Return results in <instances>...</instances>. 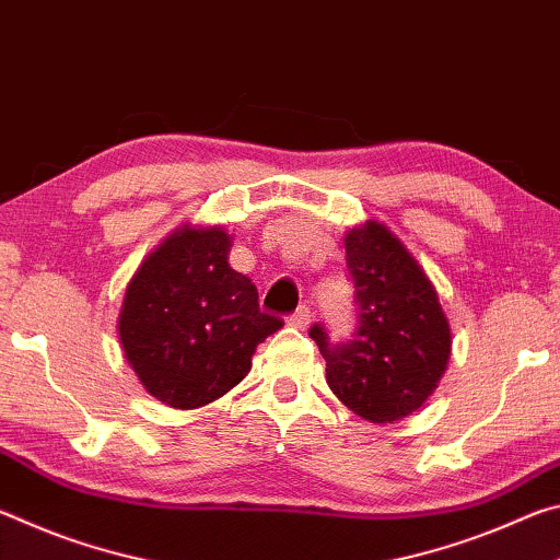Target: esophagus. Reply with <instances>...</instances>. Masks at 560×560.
I'll list each match as a JSON object with an SVG mask.
<instances>
[{"instance_id": "obj_1", "label": "esophagus", "mask_w": 560, "mask_h": 560, "mask_svg": "<svg viewBox=\"0 0 560 560\" xmlns=\"http://www.w3.org/2000/svg\"><path fill=\"white\" fill-rule=\"evenodd\" d=\"M287 324H289L291 328H299V330L308 328V324H311V308H308V306H299V308L293 311V314L287 318Z\"/></svg>"}]
</instances>
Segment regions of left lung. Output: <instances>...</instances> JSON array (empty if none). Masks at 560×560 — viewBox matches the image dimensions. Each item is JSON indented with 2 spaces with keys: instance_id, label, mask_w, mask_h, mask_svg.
Wrapping results in <instances>:
<instances>
[{
  "instance_id": "left-lung-1",
  "label": "left lung",
  "mask_w": 560,
  "mask_h": 560,
  "mask_svg": "<svg viewBox=\"0 0 560 560\" xmlns=\"http://www.w3.org/2000/svg\"><path fill=\"white\" fill-rule=\"evenodd\" d=\"M358 326L334 343L311 326L326 381L348 410L375 424L412 415L434 393L452 353L450 320L428 273L385 224L368 220L346 234Z\"/></svg>"
}]
</instances>
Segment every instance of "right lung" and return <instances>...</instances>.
Returning <instances> with one entry per match:
<instances>
[{
	"mask_svg": "<svg viewBox=\"0 0 560 560\" xmlns=\"http://www.w3.org/2000/svg\"><path fill=\"white\" fill-rule=\"evenodd\" d=\"M224 226L183 224L130 279L118 316L122 353L140 385L177 410L230 393L283 320L264 314L249 277L230 267Z\"/></svg>",
	"mask_w": 560,
	"mask_h": 560,
	"instance_id": "right-lung-1",
	"label": "right lung"
}]
</instances>
